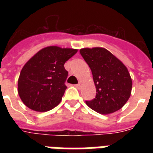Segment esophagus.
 I'll list each match as a JSON object with an SVG mask.
<instances>
[{
    "label": "esophagus",
    "instance_id": "34e87169",
    "mask_svg": "<svg viewBox=\"0 0 153 153\" xmlns=\"http://www.w3.org/2000/svg\"><path fill=\"white\" fill-rule=\"evenodd\" d=\"M82 86V83L81 82H79V83L78 84H76V85H75V86H76L77 88H79V87H80V86Z\"/></svg>",
    "mask_w": 153,
    "mask_h": 153
}]
</instances>
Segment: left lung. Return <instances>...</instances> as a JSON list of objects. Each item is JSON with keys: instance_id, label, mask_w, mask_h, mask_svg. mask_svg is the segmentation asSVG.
Wrapping results in <instances>:
<instances>
[{"instance_id": "8db88e82", "label": "left lung", "mask_w": 153, "mask_h": 153, "mask_svg": "<svg viewBox=\"0 0 153 153\" xmlns=\"http://www.w3.org/2000/svg\"><path fill=\"white\" fill-rule=\"evenodd\" d=\"M80 54L91 68L97 92L86 105L102 114L121 109L130 97L133 85L126 66L103 48H82Z\"/></svg>"}]
</instances>
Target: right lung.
I'll use <instances>...</instances> for the list:
<instances>
[{"label": "right lung", "mask_w": 153, "mask_h": 153, "mask_svg": "<svg viewBox=\"0 0 153 153\" xmlns=\"http://www.w3.org/2000/svg\"><path fill=\"white\" fill-rule=\"evenodd\" d=\"M77 51V49L47 47L25 63L18 79V94L26 106L35 111L46 112L59 104L68 76L64 63Z\"/></svg>", "instance_id": "1"}]
</instances>
